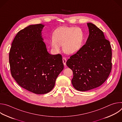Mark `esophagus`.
<instances>
[{"label": "esophagus", "mask_w": 122, "mask_h": 122, "mask_svg": "<svg viewBox=\"0 0 122 122\" xmlns=\"http://www.w3.org/2000/svg\"><path fill=\"white\" fill-rule=\"evenodd\" d=\"M62 59H63V63L64 66H66V58L65 57H63V58H62Z\"/></svg>", "instance_id": "34e87169"}]
</instances>
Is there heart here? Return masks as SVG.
<instances>
[{
    "label": "heart",
    "instance_id": "b5f03b06",
    "mask_svg": "<svg viewBox=\"0 0 122 122\" xmlns=\"http://www.w3.org/2000/svg\"><path fill=\"white\" fill-rule=\"evenodd\" d=\"M82 41V33L78 28L63 27L57 30L51 45L56 50H59L60 45H64V51L67 54H73L80 49Z\"/></svg>",
    "mask_w": 122,
    "mask_h": 122
}]
</instances>
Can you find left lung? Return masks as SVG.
<instances>
[{"label":"left lung","mask_w":122,"mask_h":122,"mask_svg":"<svg viewBox=\"0 0 122 122\" xmlns=\"http://www.w3.org/2000/svg\"><path fill=\"white\" fill-rule=\"evenodd\" d=\"M89 35L85 44L66 61L73 71L74 87L86 91L101 85L112 70V48L103 32L94 24H87Z\"/></svg>","instance_id":"1"}]
</instances>
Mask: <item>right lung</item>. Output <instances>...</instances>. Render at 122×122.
Wrapping results in <instances>:
<instances>
[{
  "label": "right lung",
  "mask_w": 122,
  "mask_h": 122,
  "mask_svg": "<svg viewBox=\"0 0 122 122\" xmlns=\"http://www.w3.org/2000/svg\"><path fill=\"white\" fill-rule=\"evenodd\" d=\"M44 26L30 25L19 31L9 54L12 77L22 87L36 94L53 89L64 68L62 56L47 51L41 35Z\"/></svg>",
  "instance_id": "add662e5"
}]
</instances>
